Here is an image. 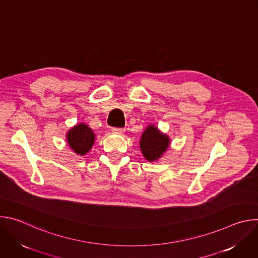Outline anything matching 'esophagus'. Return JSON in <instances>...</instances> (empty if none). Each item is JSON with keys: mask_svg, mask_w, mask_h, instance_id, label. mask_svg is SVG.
<instances>
[{"mask_svg": "<svg viewBox=\"0 0 258 258\" xmlns=\"http://www.w3.org/2000/svg\"><path fill=\"white\" fill-rule=\"evenodd\" d=\"M112 133H113V134H117V135H122V134L124 133V128L113 127V128H112Z\"/></svg>", "mask_w": 258, "mask_h": 258, "instance_id": "34e87169", "label": "esophagus"}]
</instances>
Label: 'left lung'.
Here are the masks:
<instances>
[{
  "label": "left lung",
  "instance_id": "obj_1",
  "mask_svg": "<svg viewBox=\"0 0 258 258\" xmlns=\"http://www.w3.org/2000/svg\"><path fill=\"white\" fill-rule=\"evenodd\" d=\"M170 138L160 132L154 124H149L143 132L140 139V149L143 156L149 162L157 161L167 151Z\"/></svg>",
  "mask_w": 258,
  "mask_h": 258
}]
</instances>
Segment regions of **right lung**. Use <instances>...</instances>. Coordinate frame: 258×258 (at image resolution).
Masks as SVG:
<instances>
[{"label":"right lung","mask_w":258,"mask_h":258,"mask_svg":"<svg viewBox=\"0 0 258 258\" xmlns=\"http://www.w3.org/2000/svg\"><path fill=\"white\" fill-rule=\"evenodd\" d=\"M96 135L85 122L78 123L68 130L66 141L70 149L77 155L85 156L95 144Z\"/></svg>","instance_id":"right-lung-1"}]
</instances>
